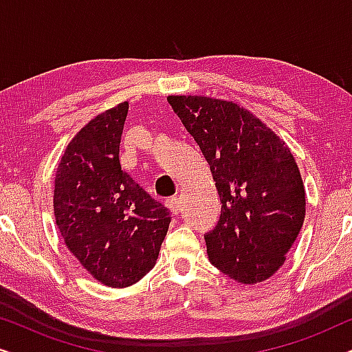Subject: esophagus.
<instances>
[{
  "mask_svg": "<svg viewBox=\"0 0 352 352\" xmlns=\"http://www.w3.org/2000/svg\"><path fill=\"white\" fill-rule=\"evenodd\" d=\"M165 205L168 206V208L171 210L173 214L179 213V210H181V200L177 199V197H170V199H166Z\"/></svg>",
  "mask_w": 352,
  "mask_h": 352,
  "instance_id": "34e87169",
  "label": "esophagus"
}]
</instances>
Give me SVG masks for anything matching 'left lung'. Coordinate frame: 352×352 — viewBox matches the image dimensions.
<instances>
[{"label": "left lung", "mask_w": 352, "mask_h": 352, "mask_svg": "<svg viewBox=\"0 0 352 352\" xmlns=\"http://www.w3.org/2000/svg\"><path fill=\"white\" fill-rule=\"evenodd\" d=\"M208 162L221 199L205 235L210 263L253 285L285 263L305 223L306 195L290 148L256 115L232 100L168 96Z\"/></svg>", "instance_id": "8db88e82"}]
</instances>
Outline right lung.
Segmentation results:
<instances>
[{"instance_id":"right-lung-1","label":"right lung","mask_w":352,"mask_h":352,"mask_svg":"<svg viewBox=\"0 0 352 352\" xmlns=\"http://www.w3.org/2000/svg\"><path fill=\"white\" fill-rule=\"evenodd\" d=\"M128 102L85 124L67 146L54 179L56 224L67 248L96 280L129 287L155 266L170 211L120 165Z\"/></svg>"}]
</instances>
